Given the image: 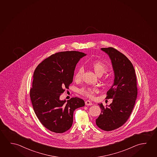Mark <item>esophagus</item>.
<instances>
[{
    "label": "esophagus",
    "mask_w": 157,
    "mask_h": 157,
    "mask_svg": "<svg viewBox=\"0 0 157 157\" xmlns=\"http://www.w3.org/2000/svg\"><path fill=\"white\" fill-rule=\"evenodd\" d=\"M85 105H93L92 102L90 101L87 100L85 102Z\"/></svg>",
    "instance_id": "obj_1"
}]
</instances>
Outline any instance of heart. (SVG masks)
<instances>
[{"label": "heart", "mask_w": 157, "mask_h": 157, "mask_svg": "<svg viewBox=\"0 0 157 157\" xmlns=\"http://www.w3.org/2000/svg\"><path fill=\"white\" fill-rule=\"evenodd\" d=\"M91 67L93 68L94 72L96 73V74L99 76H101L108 70L107 66L101 61H94L91 63ZM83 72L84 70L82 68H80L78 70L74 77L75 81L80 82L82 80ZM98 91V89L94 87H82L79 90V93L82 95L89 98H94L95 93H97Z\"/></svg>", "instance_id": "b5f03b06"}]
</instances>
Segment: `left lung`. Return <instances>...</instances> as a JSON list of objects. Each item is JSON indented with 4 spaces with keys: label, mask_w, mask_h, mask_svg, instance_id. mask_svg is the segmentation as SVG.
<instances>
[{
    "label": "left lung",
    "mask_w": 157,
    "mask_h": 157,
    "mask_svg": "<svg viewBox=\"0 0 157 157\" xmlns=\"http://www.w3.org/2000/svg\"><path fill=\"white\" fill-rule=\"evenodd\" d=\"M101 50L111 59L115 78L105 98L113 102L105 107L98 104L101 113L96 124L101 129L109 131L122 126L131 115L137 95V79L134 66L126 56L112 47Z\"/></svg>",
    "instance_id": "left-lung-1"
}]
</instances>
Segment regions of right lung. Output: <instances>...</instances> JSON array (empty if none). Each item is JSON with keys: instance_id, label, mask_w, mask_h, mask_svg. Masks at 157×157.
Listing matches in <instances>:
<instances>
[{"instance_id": "1", "label": "right lung", "mask_w": 157, "mask_h": 157, "mask_svg": "<svg viewBox=\"0 0 157 157\" xmlns=\"http://www.w3.org/2000/svg\"><path fill=\"white\" fill-rule=\"evenodd\" d=\"M85 55L76 51L57 52L39 63L34 72L31 102L37 118L50 131L63 133L69 130L75 109L85 105L80 98H72L66 102L59 97L69 89L75 66Z\"/></svg>"}]
</instances>
